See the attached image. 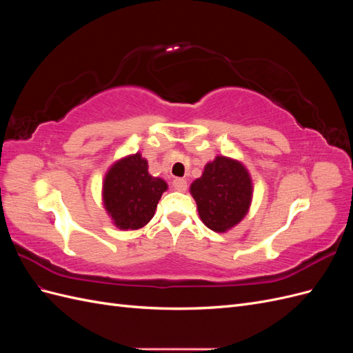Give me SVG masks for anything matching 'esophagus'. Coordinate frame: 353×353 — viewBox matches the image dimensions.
Here are the masks:
<instances>
[{
  "instance_id": "1",
  "label": "esophagus",
  "mask_w": 353,
  "mask_h": 353,
  "mask_svg": "<svg viewBox=\"0 0 353 353\" xmlns=\"http://www.w3.org/2000/svg\"><path fill=\"white\" fill-rule=\"evenodd\" d=\"M172 185L178 191H185L187 190V181L184 178H175L172 181Z\"/></svg>"
}]
</instances>
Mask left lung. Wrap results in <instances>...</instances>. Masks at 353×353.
Masks as SVG:
<instances>
[{"instance_id": "1", "label": "left lung", "mask_w": 353, "mask_h": 353, "mask_svg": "<svg viewBox=\"0 0 353 353\" xmlns=\"http://www.w3.org/2000/svg\"><path fill=\"white\" fill-rule=\"evenodd\" d=\"M203 223L225 232L245 216L252 201V179L245 168L223 156L208 163L190 187Z\"/></svg>"}]
</instances>
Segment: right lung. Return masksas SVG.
<instances>
[{
    "label": "right lung",
    "mask_w": 353,
    "mask_h": 353,
    "mask_svg": "<svg viewBox=\"0 0 353 353\" xmlns=\"http://www.w3.org/2000/svg\"><path fill=\"white\" fill-rule=\"evenodd\" d=\"M168 185L148 174L147 160L140 153L116 162L104 178L105 210L121 230H138L154 215Z\"/></svg>",
    "instance_id": "1"
}]
</instances>
